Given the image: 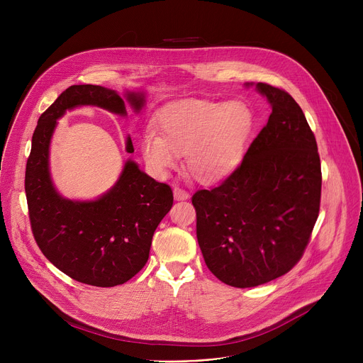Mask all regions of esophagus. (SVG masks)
I'll return each instance as SVG.
<instances>
[{
    "label": "esophagus",
    "mask_w": 363,
    "mask_h": 363,
    "mask_svg": "<svg viewBox=\"0 0 363 363\" xmlns=\"http://www.w3.org/2000/svg\"><path fill=\"white\" fill-rule=\"evenodd\" d=\"M174 196H175V199L177 201H184V199H188L189 198V194L186 192V191H184V189H181V188H175L174 189Z\"/></svg>",
    "instance_id": "1"
}]
</instances>
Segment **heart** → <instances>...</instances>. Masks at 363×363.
<instances>
[{"label": "heart", "instance_id": "b5f03b06", "mask_svg": "<svg viewBox=\"0 0 363 363\" xmlns=\"http://www.w3.org/2000/svg\"><path fill=\"white\" fill-rule=\"evenodd\" d=\"M252 128L254 113L242 101H177L160 113L158 135L142 138V157L155 175L164 177L177 167V155H185L192 178L220 184L240 168Z\"/></svg>", "mask_w": 363, "mask_h": 363}]
</instances>
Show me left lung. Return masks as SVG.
<instances>
[{"instance_id": "obj_1", "label": "left lung", "mask_w": 363, "mask_h": 363, "mask_svg": "<svg viewBox=\"0 0 363 363\" xmlns=\"http://www.w3.org/2000/svg\"><path fill=\"white\" fill-rule=\"evenodd\" d=\"M255 89L272 105L267 125L228 179L192 195L205 264L238 289L269 283L297 264L322 192L318 143L303 111L283 89Z\"/></svg>"}]
</instances>
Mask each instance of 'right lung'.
Masks as SVG:
<instances>
[{
  "instance_id": "right-lung-1",
  "label": "right lung",
  "mask_w": 363,
  "mask_h": 363,
  "mask_svg": "<svg viewBox=\"0 0 363 363\" xmlns=\"http://www.w3.org/2000/svg\"><path fill=\"white\" fill-rule=\"evenodd\" d=\"M135 112L145 105L143 91H126ZM79 106H97L126 116L125 100L112 89L74 84L38 119L26 168V195L33 235L43 254L60 272L90 286L113 287L139 273L149 258L155 230L169 213L174 195L132 160L116 184L91 201L62 196L50 175V142L60 119ZM132 140L128 138L126 149Z\"/></svg>"
}]
</instances>
